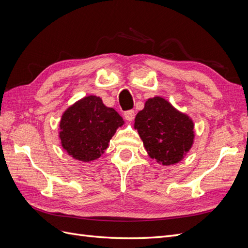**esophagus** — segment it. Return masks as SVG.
Returning <instances> with one entry per match:
<instances>
[{
  "label": "esophagus",
  "instance_id": "obj_1",
  "mask_svg": "<svg viewBox=\"0 0 248 248\" xmlns=\"http://www.w3.org/2000/svg\"><path fill=\"white\" fill-rule=\"evenodd\" d=\"M124 117L127 121H133L134 117H136V114H134L133 110H127L124 112Z\"/></svg>",
  "mask_w": 248,
  "mask_h": 248
}]
</instances>
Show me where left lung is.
Wrapping results in <instances>:
<instances>
[{
    "instance_id": "obj_1",
    "label": "left lung",
    "mask_w": 248,
    "mask_h": 248,
    "mask_svg": "<svg viewBox=\"0 0 248 248\" xmlns=\"http://www.w3.org/2000/svg\"><path fill=\"white\" fill-rule=\"evenodd\" d=\"M134 128L149 156L163 166L181 161L193 144L192 120L159 96L146 101L134 120Z\"/></svg>"
}]
</instances>
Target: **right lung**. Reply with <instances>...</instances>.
Here are the masks:
<instances>
[{
  "label": "right lung",
  "instance_id": "right-lung-1",
  "mask_svg": "<svg viewBox=\"0 0 248 248\" xmlns=\"http://www.w3.org/2000/svg\"><path fill=\"white\" fill-rule=\"evenodd\" d=\"M124 124L122 117L103 104L100 97L89 95L67 108L60 121L59 137L72 158L89 162L99 158L116 130Z\"/></svg>",
  "mask_w": 248,
  "mask_h": 248
}]
</instances>
